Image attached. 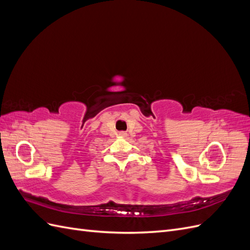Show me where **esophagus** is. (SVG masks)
Returning <instances> with one entry per match:
<instances>
[{
    "label": "esophagus",
    "instance_id": "esophagus-1",
    "mask_svg": "<svg viewBox=\"0 0 250 250\" xmlns=\"http://www.w3.org/2000/svg\"><path fill=\"white\" fill-rule=\"evenodd\" d=\"M121 134H122V135H126V133H125V132H121Z\"/></svg>",
    "mask_w": 250,
    "mask_h": 250
}]
</instances>
